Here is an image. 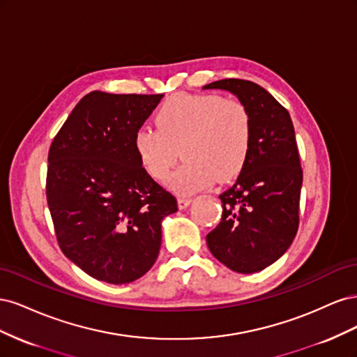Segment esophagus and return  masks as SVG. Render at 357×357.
<instances>
[{
    "label": "esophagus",
    "instance_id": "esophagus-1",
    "mask_svg": "<svg viewBox=\"0 0 357 357\" xmlns=\"http://www.w3.org/2000/svg\"><path fill=\"white\" fill-rule=\"evenodd\" d=\"M190 202H192V199H190V198L180 197V198H178V208H180V210H185V208H188L189 205H190Z\"/></svg>",
    "mask_w": 357,
    "mask_h": 357
}]
</instances>
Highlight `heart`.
<instances>
[{"mask_svg":"<svg viewBox=\"0 0 357 357\" xmlns=\"http://www.w3.org/2000/svg\"><path fill=\"white\" fill-rule=\"evenodd\" d=\"M155 122L158 129L142 126L135 132V153L150 177L165 180L180 150L186 162L168 186L181 195L208 189L215 180H232L250 155L253 121L238 100L178 93L162 104Z\"/></svg>","mask_w":357,"mask_h":357,"instance_id":"heart-1","label":"heart"}]
</instances>
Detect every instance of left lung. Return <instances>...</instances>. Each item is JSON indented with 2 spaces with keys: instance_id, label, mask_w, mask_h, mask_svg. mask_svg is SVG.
Instances as JSON below:
<instances>
[{
  "instance_id": "1",
  "label": "left lung",
  "mask_w": 357,
  "mask_h": 357,
  "mask_svg": "<svg viewBox=\"0 0 357 357\" xmlns=\"http://www.w3.org/2000/svg\"><path fill=\"white\" fill-rule=\"evenodd\" d=\"M204 89L234 93L252 114L250 155L235 185L219 197L220 223L207 235L211 255L240 274L262 271L282 257L299 223L302 169L289 112L262 86L223 79Z\"/></svg>"
}]
</instances>
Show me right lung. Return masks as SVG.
Instances as JSON below:
<instances>
[{
	"label": "right lung",
	"instance_id": "add662e5",
	"mask_svg": "<svg viewBox=\"0 0 357 357\" xmlns=\"http://www.w3.org/2000/svg\"><path fill=\"white\" fill-rule=\"evenodd\" d=\"M162 96L93 91L50 146L46 195L59 247L100 282L143 277L158 259L162 220L177 211V199L147 174L134 149Z\"/></svg>",
	"mask_w": 357,
	"mask_h": 357
}]
</instances>
